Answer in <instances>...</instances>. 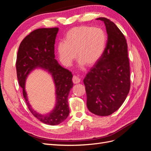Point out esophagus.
I'll use <instances>...</instances> for the list:
<instances>
[{
	"label": "esophagus",
	"instance_id": "1",
	"mask_svg": "<svg viewBox=\"0 0 151 151\" xmlns=\"http://www.w3.org/2000/svg\"><path fill=\"white\" fill-rule=\"evenodd\" d=\"M72 82L74 83V84H78L81 82V78L78 76H74L72 78Z\"/></svg>",
	"mask_w": 151,
	"mask_h": 151
}]
</instances>
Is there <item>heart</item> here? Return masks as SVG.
I'll use <instances>...</instances> for the list:
<instances>
[{
  "label": "heart",
  "instance_id": "b5f03b06",
  "mask_svg": "<svg viewBox=\"0 0 151 151\" xmlns=\"http://www.w3.org/2000/svg\"><path fill=\"white\" fill-rule=\"evenodd\" d=\"M106 43V36L100 28L88 26L74 27L67 32L64 42L59 43L58 54L60 61L70 66L76 58L81 65L91 67L101 57Z\"/></svg>",
  "mask_w": 151,
  "mask_h": 151
}]
</instances>
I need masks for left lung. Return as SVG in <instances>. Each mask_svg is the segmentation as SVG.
Wrapping results in <instances>:
<instances>
[{
  "instance_id": "1",
  "label": "left lung",
  "mask_w": 151,
  "mask_h": 151,
  "mask_svg": "<svg viewBox=\"0 0 151 151\" xmlns=\"http://www.w3.org/2000/svg\"><path fill=\"white\" fill-rule=\"evenodd\" d=\"M108 34L106 48L98 62L84 79L87 107L94 115L108 116L119 108L130 88L127 40L113 22L105 17Z\"/></svg>"
}]
</instances>
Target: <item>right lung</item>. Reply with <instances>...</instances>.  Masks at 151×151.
<instances>
[{"instance_id": "add662e5", "label": "right lung", "mask_w": 151, "mask_h": 151, "mask_svg": "<svg viewBox=\"0 0 151 151\" xmlns=\"http://www.w3.org/2000/svg\"><path fill=\"white\" fill-rule=\"evenodd\" d=\"M58 31V28H40L32 31L21 42L16 59L17 79L29 110L40 122L50 125L60 124L68 116V96L73 87L72 73L55 59L54 45ZM36 68H43L51 73L56 85V106L47 115L34 110L25 91L26 77Z\"/></svg>"}]
</instances>
